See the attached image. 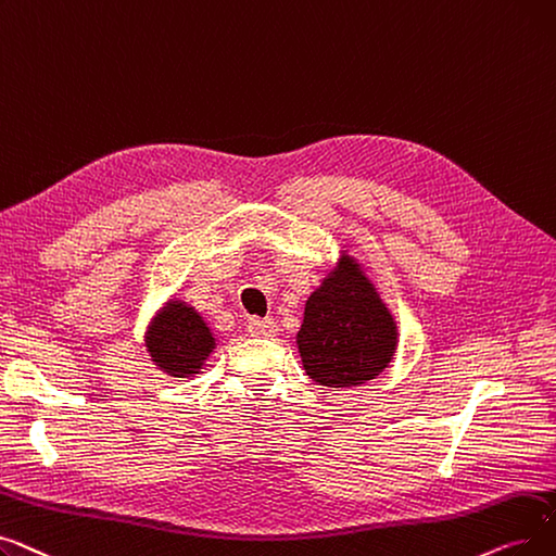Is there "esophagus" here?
I'll use <instances>...</instances> for the list:
<instances>
[{
  "instance_id": "1",
  "label": "esophagus",
  "mask_w": 556,
  "mask_h": 556,
  "mask_svg": "<svg viewBox=\"0 0 556 556\" xmlns=\"http://www.w3.org/2000/svg\"><path fill=\"white\" fill-rule=\"evenodd\" d=\"M249 332L253 337H274V334H278V324L271 319H251Z\"/></svg>"
}]
</instances>
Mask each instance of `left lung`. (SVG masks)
I'll list each match as a JSON object with an SVG mask.
<instances>
[{"label":"left lung","instance_id":"obj_1","mask_svg":"<svg viewBox=\"0 0 556 556\" xmlns=\"http://www.w3.org/2000/svg\"><path fill=\"white\" fill-rule=\"evenodd\" d=\"M393 316L359 264L343 255L305 303L296 334L305 374L324 387H359L380 376L395 353Z\"/></svg>","mask_w":556,"mask_h":556}]
</instances>
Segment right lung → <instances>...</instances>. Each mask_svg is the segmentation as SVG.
<instances>
[{
  "instance_id": "1",
  "label": "right lung",
  "mask_w": 556,
  "mask_h": 556,
  "mask_svg": "<svg viewBox=\"0 0 556 556\" xmlns=\"http://www.w3.org/2000/svg\"><path fill=\"white\" fill-rule=\"evenodd\" d=\"M147 349L161 371L172 378H192L215 351V337L194 307L169 301L151 321Z\"/></svg>"
}]
</instances>
